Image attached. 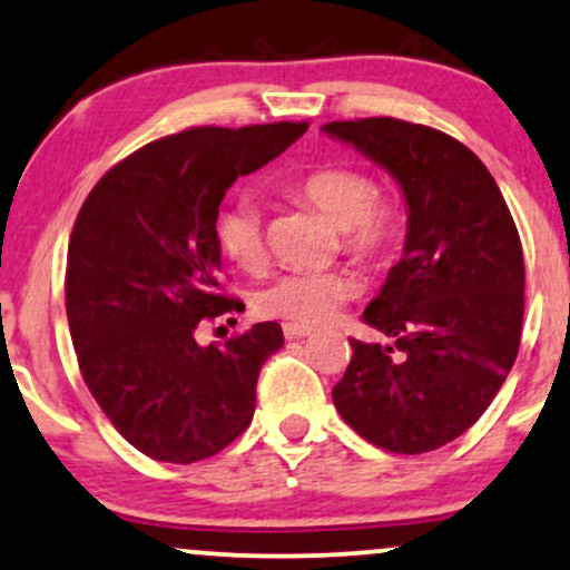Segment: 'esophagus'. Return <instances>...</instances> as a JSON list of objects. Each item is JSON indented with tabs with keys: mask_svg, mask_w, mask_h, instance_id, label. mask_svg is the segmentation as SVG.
<instances>
[{
	"mask_svg": "<svg viewBox=\"0 0 570 570\" xmlns=\"http://www.w3.org/2000/svg\"><path fill=\"white\" fill-rule=\"evenodd\" d=\"M284 334L286 340H299V337H311L313 328L303 324H284Z\"/></svg>",
	"mask_w": 570,
	"mask_h": 570,
	"instance_id": "1",
	"label": "esophagus"
}]
</instances>
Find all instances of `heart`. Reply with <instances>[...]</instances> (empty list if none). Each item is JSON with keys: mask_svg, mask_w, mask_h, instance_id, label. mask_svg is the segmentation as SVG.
<instances>
[{"mask_svg": "<svg viewBox=\"0 0 570 570\" xmlns=\"http://www.w3.org/2000/svg\"><path fill=\"white\" fill-rule=\"evenodd\" d=\"M289 194L340 228L342 249L361 263H387L401 244V204L393 196L374 190V180L358 167L326 164L299 177ZM215 236L223 255L242 271L259 273L267 265L263 215L249 198H238L217 212ZM355 289V278L342 267L289 271L257 292L255 307L259 315L315 326L332 318Z\"/></svg>", "mask_w": 570, "mask_h": 570, "instance_id": "obj_1", "label": "heart"}]
</instances>
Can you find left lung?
I'll use <instances>...</instances> for the list:
<instances>
[{
    "label": "left lung",
    "mask_w": 570,
    "mask_h": 570,
    "mask_svg": "<svg viewBox=\"0 0 570 570\" xmlns=\"http://www.w3.org/2000/svg\"><path fill=\"white\" fill-rule=\"evenodd\" d=\"M324 132L385 167L409 207L403 257L363 311L390 337L351 340L334 406L368 443L424 454L481 420L518 358L523 246L502 190L468 146L390 116Z\"/></svg>",
    "instance_id": "obj_1"
}]
</instances>
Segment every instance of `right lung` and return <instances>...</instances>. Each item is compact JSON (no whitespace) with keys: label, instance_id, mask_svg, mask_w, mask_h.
<instances>
[{"label":"right lung","instance_id":"1","mask_svg":"<svg viewBox=\"0 0 570 570\" xmlns=\"http://www.w3.org/2000/svg\"><path fill=\"white\" fill-rule=\"evenodd\" d=\"M307 121L194 127L100 177L68 242L66 315L102 414L159 462L215 456L249 428L257 376L284 345L276 321L202 347L204 321L238 311L219 286L225 190L297 140Z\"/></svg>","mask_w":570,"mask_h":570}]
</instances>
